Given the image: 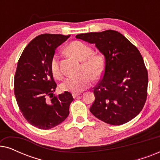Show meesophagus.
Segmentation results:
<instances>
[{
  "label": "esophagus",
  "mask_w": 160,
  "mask_h": 160,
  "mask_svg": "<svg viewBox=\"0 0 160 160\" xmlns=\"http://www.w3.org/2000/svg\"><path fill=\"white\" fill-rule=\"evenodd\" d=\"M72 95H73V98H77L78 95H80V93H73L72 94Z\"/></svg>",
  "instance_id": "34e87169"
}]
</instances>
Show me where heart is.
<instances>
[{
    "instance_id": "1",
    "label": "heart",
    "mask_w": 160,
    "mask_h": 160,
    "mask_svg": "<svg viewBox=\"0 0 160 160\" xmlns=\"http://www.w3.org/2000/svg\"><path fill=\"white\" fill-rule=\"evenodd\" d=\"M68 51L72 55L82 61L81 71L84 73L78 76H71L66 78L61 84L63 91L81 92L88 88L92 84L94 78L98 79L103 75L105 61L100 54H93L90 46L79 41L70 43ZM50 68L54 78L60 79L62 76L60 66V57L58 54H54L50 62Z\"/></svg>"
}]
</instances>
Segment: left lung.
Wrapping results in <instances>:
<instances>
[{
	"instance_id": "8db88e82",
	"label": "left lung",
	"mask_w": 160,
	"mask_h": 160,
	"mask_svg": "<svg viewBox=\"0 0 160 160\" xmlns=\"http://www.w3.org/2000/svg\"><path fill=\"white\" fill-rule=\"evenodd\" d=\"M96 47L105 56V71L93 88L90 112L111 125L125 124L143 109L147 98L148 71L134 44L112 30L76 35Z\"/></svg>"
}]
</instances>
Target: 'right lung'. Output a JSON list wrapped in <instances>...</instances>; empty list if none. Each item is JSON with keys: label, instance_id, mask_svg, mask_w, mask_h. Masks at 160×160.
<instances>
[{"label": "right lung", "instance_id": "obj_1", "mask_svg": "<svg viewBox=\"0 0 160 160\" xmlns=\"http://www.w3.org/2000/svg\"><path fill=\"white\" fill-rule=\"evenodd\" d=\"M69 36L39 35L28 43L18 60L14 76V95L23 117L37 128H54L69 115L73 96L69 92L54 95L57 84L50 68L56 49Z\"/></svg>", "mask_w": 160, "mask_h": 160}]
</instances>
